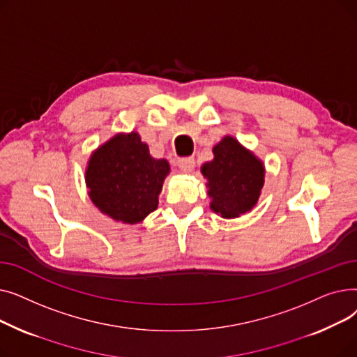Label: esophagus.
I'll return each mask as SVG.
<instances>
[{"label":"esophagus","instance_id":"1","mask_svg":"<svg viewBox=\"0 0 357 357\" xmlns=\"http://www.w3.org/2000/svg\"><path fill=\"white\" fill-rule=\"evenodd\" d=\"M178 166H179V169L182 172H185V174H190L192 169H194V166H195V160H194V158H191V156H188V158H181V159H178Z\"/></svg>","mask_w":357,"mask_h":357}]
</instances>
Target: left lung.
I'll return each instance as SVG.
<instances>
[{"label":"left lung","instance_id":"8db88e82","mask_svg":"<svg viewBox=\"0 0 357 357\" xmlns=\"http://www.w3.org/2000/svg\"><path fill=\"white\" fill-rule=\"evenodd\" d=\"M213 152L214 159L201 169L208 179L211 210L224 218L250 211L264 186V165L230 136L215 144Z\"/></svg>","mask_w":357,"mask_h":357}]
</instances>
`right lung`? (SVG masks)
<instances>
[{
    "label": "right lung",
    "instance_id": "obj_1",
    "mask_svg": "<svg viewBox=\"0 0 357 357\" xmlns=\"http://www.w3.org/2000/svg\"><path fill=\"white\" fill-rule=\"evenodd\" d=\"M165 159H153L137 133L116 136L89 159L86 185L92 202L114 220L136 224L158 208Z\"/></svg>",
    "mask_w": 357,
    "mask_h": 357
}]
</instances>
